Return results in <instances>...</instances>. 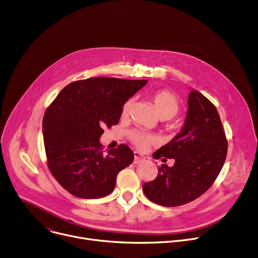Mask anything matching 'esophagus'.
Segmentation results:
<instances>
[{
  "label": "esophagus",
  "instance_id": "1",
  "mask_svg": "<svg viewBox=\"0 0 258 258\" xmlns=\"http://www.w3.org/2000/svg\"><path fill=\"white\" fill-rule=\"evenodd\" d=\"M134 157H135V160H134L135 164H139L140 162L145 160V157L142 156V154L140 152H138V151H135L134 152Z\"/></svg>",
  "mask_w": 258,
  "mask_h": 258
}]
</instances>
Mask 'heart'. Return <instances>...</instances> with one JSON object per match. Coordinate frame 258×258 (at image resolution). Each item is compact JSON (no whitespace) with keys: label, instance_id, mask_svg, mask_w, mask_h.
<instances>
[{"label":"heart","instance_id":"1","mask_svg":"<svg viewBox=\"0 0 258 258\" xmlns=\"http://www.w3.org/2000/svg\"><path fill=\"white\" fill-rule=\"evenodd\" d=\"M153 104L156 106L158 114L161 118L169 119L174 117L179 111V101L177 97L167 90H162L157 92L152 96ZM132 106V99L125 101L122 107V115H126L130 112ZM130 140L135 146L140 149L146 148L150 143L154 142L153 137L141 132L133 131L130 133Z\"/></svg>","mask_w":258,"mask_h":258}]
</instances>
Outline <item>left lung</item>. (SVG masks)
Listing matches in <instances>:
<instances>
[{"mask_svg":"<svg viewBox=\"0 0 258 258\" xmlns=\"http://www.w3.org/2000/svg\"><path fill=\"white\" fill-rule=\"evenodd\" d=\"M187 106L180 132L153 153L154 159H174V165H162L157 178L143 184L145 196L163 207H178L200 197L226 159L227 140L216 107L195 89L188 94Z\"/></svg>","mask_w":258,"mask_h":258,"instance_id":"8db88e82","label":"left lung"}]
</instances>
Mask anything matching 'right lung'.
<instances>
[{
    "label": "right lung",
    "mask_w": 258,
    "mask_h": 258,
    "mask_svg": "<svg viewBox=\"0 0 258 258\" xmlns=\"http://www.w3.org/2000/svg\"><path fill=\"white\" fill-rule=\"evenodd\" d=\"M146 84L104 77L77 81L46 109L42 133L47 166L67 192L84 199L113 192L117 174L133 163L134 152L120 144L105 154L102 127L117 124L125 101Z\"/></svg>",
    "instance_id": "right-lung-1"
}]
</instances>
